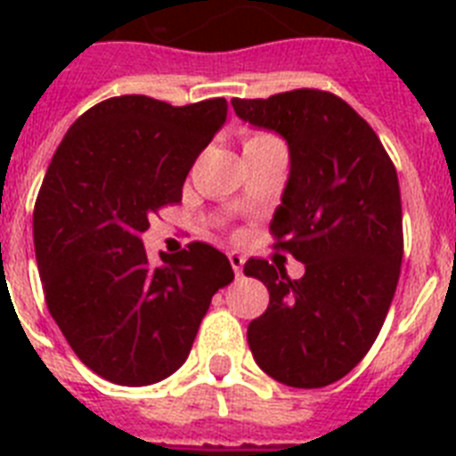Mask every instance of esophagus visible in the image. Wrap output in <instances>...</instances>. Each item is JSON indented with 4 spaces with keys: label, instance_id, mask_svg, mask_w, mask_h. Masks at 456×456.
Listing matches in <instances>:
<instances>
[{
    "label": "esophagus",
    "instance_id": "obj_1",
    "mask_svg": "<svg viewBox=\"0 0 456 456\" xmlns=\"http://www.w3.org/2000/svg\"><path fill=\"white\" fill-rule=\"evenodd\" d=\"M228 260H231L232 269H235V273L240 276L241 267H244V256H241V253H237V251H231V253H228Z\"/></svg>",
    "mask_w": 456,
    "mask_h": 456
}]
</instances>
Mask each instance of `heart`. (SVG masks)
Instances as JSON below:
<instances>
[{
  "mask_svg": "<svg viewBox=\"0 0 456 456\" xmlns=\"http://www.w3.org/2000/svg\"><path fill=\"white\" fill-rule=\"evenodd\" d=\"M267 141H276V139L269 134H251V136H247L244 146H257V143H267Z\"/></svg>",
  "mask_w": 456,
  "mask_h": 456,
  "instance_id": "b5f03b06",
  "label": "heart"
}]
</instances>
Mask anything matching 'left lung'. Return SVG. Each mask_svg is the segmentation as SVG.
I'll return each mask as SVG.
<instances>
[{
	"mask_svg": "<svg viewBox=\"0 0 456 456\" xmlns=\"http://www.w3.org/2000/svg\"><path fill=\"white\" fill-rule=\"evenodd\" d=\"M232 109L288 141L289 178L269 228L273 247L305 267L292 281L267 260L244 265L269 289L248 347L281 384L322 388L363 361L388 315L404 253L397 171L372 127L333 93L297 88L235 98Z\"/></svg>",
	"mask_w": 456,
	"mask_h": 456,
	"instance_id": "8db88e82",
	"label": "left lung"
}]
</instances>
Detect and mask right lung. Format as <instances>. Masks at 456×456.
Instances as JSON below:
<instances>
[{
    "instance_id": "add662e5",
    "label": "right lung",
    "mask_w": 456,
    "mask_h": 456,
    "mask_svg": "<svg viewBox=\"0 0 456 456\" xmlns=\"http://www.w3.org/2000/svg\"><path fill=\"white\" fill-rule=\"evenodd\" d=\"M224 98L173 107L148 95L84 111L47 167L34 247L47 308L86 368L118 386L157 384L187 361L200 320L231 283L205 241L151 265L141 235L180 203L196 157L221 130Z\"/></svg>"
}]
</instances>
